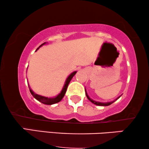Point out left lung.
Masks as SVG:
<instances>
[{"label": "left lung", "instance_id": "left-lung-1", "mask_svg": "<svg viewBox=\"0 0 149 149\" xmlns=\"http://www.w3.org/2000/svg\"><path fill=\"white\" fill-rule=\"evenodd\" d=\"M85 94H86V96H87V98H88L89 100H90V101L91 102L94 104H95V105H97V106H103V107H104V106H109V105H111V104H113V103L114 102L116 101V100H117V99H119V97H121V95H120V96L118 97L116 99V100H114V101L109 102H96V101H95V100H93L92 99H91L90 97H89V95H87V91H86V89H85Z\"/></svg>", "mask_w": 149, "mask_h": 149}]
</instances>
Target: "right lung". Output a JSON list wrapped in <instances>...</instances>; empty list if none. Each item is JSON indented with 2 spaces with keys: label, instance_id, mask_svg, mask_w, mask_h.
<instances>
[{
  "label": "right lung",
  "instance_id": "right-lung-1",
  "mask_svg": "<svg viewBox=\"0 0 149 149\" xmlns=\"http://www.w3.org/2000/svg\"><path fill=\"white\" fill-rule=\"evenodd\" d=\"M46 44V42H44V43H42V45H40L39 46V47H40L43 45ZM39 47L37 48V49H39ZM36 49V50H37ZM77 73V71H74V72H73L72 73H71V74L69 75L68 77V78L66 79V82H65V84L64 85V87H63V89L61 91V92L59 93V94L57 95V96H55L54 97H45V96H42V95H38V94H36L31 89H30V86L29 87V89H30V93H31V94L32 95V96H33L34 98L37 100L38 101L42 103V104H47V105H52V104H56V103H58L59 102H60L62 100V99L64 97L65 93H66V89H67V87H68V85L69 84V83L70 82L71 79L74 76V74Z\"/></svg>",
  "mask_w": 149,
  "mask_h": 149
}]
</instances>
